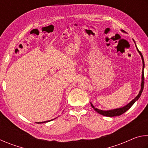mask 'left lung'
I'll list each match as a JSON object with an SVG mask.
<instances>
[{
  "mask_svg": "<svg viewBox=\"0 0 148 148\" xmlns=\"http://www.w3.org/2000/svg\"><path fill=\"white\" fill-rule=\"evenodd\" d=\"M122 32H125V31H124L123 30H121ZM135 43V42H134ZM136 45V44H135ZM136 49L137 51H138V53H140V56L142 57V63H143V71H142V83H141V89H140V91L139 92L138 95H137V96L135 97V98L132 100V101L129 102L128 104H127L126 106H125L122 108H116V109H114V110H99L98 108H95V106L92 105L91 103V106L92 108H93L95 111L97 112H98L99 114L102 115V116H107V117H114V116H119L120 115H121L123 114H124L125 112H127V110H128L130 108H131L132 105L134 104V103L135 102H136L137 100H138V99L140 98V95H141L142 91H143V89H144V58H143V56H142V54L141 53V52H140L138 49L136 47Z\"/></svg>",
  "mask_w": 148,
  "mask_h": 148,
  "instance_id": "left-lung-1",
  "label": "left lung"
}]
</instances>
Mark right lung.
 I'll use <instances>...</instances> for the list:
<instances>
[{"instance_id": "obj_1", "label": "right lung", "mask_w": 148, "mask_h": 148, "mask_svg": "<svg viewBox=\"0 0 148 148\" xmlns=\"http://www.w3.org/2000/svg\"><path fill=\"white\" fill-rule=\"evenodd\" d=\"M49 121H51V120H49ZM49 121H44V122H40V123H46V122H48ZM38 123H40V122H38Z\"/></svg>"}]
</instances>
